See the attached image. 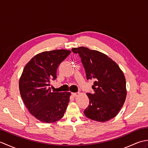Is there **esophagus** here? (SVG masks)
<instances>
[{"label": "esophagus", "mask_w": 148, "mask_h": 148, "mask_svg": "<svg viewBox=\"0 0 148 148\" xmlns=\"http://www.w3.org/2000/svg\"><path fill=\"white\" fill-rule=\"evenodd\" d=\"M72 95L74 97H77V95H79V92H76V93H72Z\"/></svg>", "instance_id": "esophagus-1"}]
</instances>
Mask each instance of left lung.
<instances>
[{"label":"left lung","mask_w":148,"mask_h":148,"mask_svg":"<svg viewBox=\"0 0 148 148\" xmlns=\"http://www.w3.org/2000/svg\"><path fill=\"white\" fill-rule=\"evenodd\" d=\"M78 54L86 72V79L95 80L93 93H87L90 103L84 111L94 121H109L118 114L127 96L126 80L119 66L106 55L85 47L72 49Z\"/></svg>","instance_id":"1"}]
</instances>
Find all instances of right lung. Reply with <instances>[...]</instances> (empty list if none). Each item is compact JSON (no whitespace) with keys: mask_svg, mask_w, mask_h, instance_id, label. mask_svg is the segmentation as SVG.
<instances>
[{"mask_svg":"<svg viewBox=\"0 0 148 148\" xmlns=\"http://www.w3.org/2000/svg\"><path fill=\"white\" fill-rule=\"evenodd\" d=\"M71 53L66 49L42 52L34 56L24 67L19 81L22 100L39 121L49 123L60 119L69 102L70 92H53L50 81L56 78L60 64Z\"/></svg>","mask_w":148,"mask_h":148,"instance_id":"right-lung-1","label":"right lung"}]
</instances>
